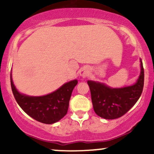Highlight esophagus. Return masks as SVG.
I'll return each instance as SVG.
<instances>
[{"label":"esophagus","mask_w":154,"mask_h":154,"mask_svg":"<svg viewBox=\"0 0 154 154\" xmlns=\"http://www.w3.org/2000/svg\"><path fill=\"white\" fill-rule=\"evenodd\" d=\"M80 75H81V76H82V77H86V76H88V70H82Z\"/></svg>","instance_id":"34e87169"}]
</instances>
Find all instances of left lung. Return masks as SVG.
<instances>
[{
  "label": "left lung",
  "mask_w": 154,
  "mask_h": 154,
  "mask_svg": "<svg viewBox=\"0 0 154 154\" xmlns=\"http://www.w3.org/2000/svg\"><path fill=\"white\" fill-rule=\"evenodd\" d=\"M141 72L137 82L129 87L111 88L103 83L88 81L93 109L97 115L114 119L126 114L142 94L144 85V69L140 60Z\"/></svg>",
  "instance_id": "1"
}]
</instances>
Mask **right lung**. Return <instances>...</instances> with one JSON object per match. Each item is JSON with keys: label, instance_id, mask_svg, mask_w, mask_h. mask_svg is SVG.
<instances>
[{"label": "right lung", "instance_id": "right-lung-1", "mask_svg": "<svg viewBox=\"0 0 154 154\" xmlns=\"http://www.w3.org/2000/svg\"><path fill=\"white\" fill-rule=\"evenodd\" d=\"M77 84V80L75 79L66 83L51 94L30 97L17 91L11 75V86L17 103L28 115L44 124L55 123L66 115L72 91Z\"/></svg>", "mask_w": 154, "mask_h": 154}]
</instances>
